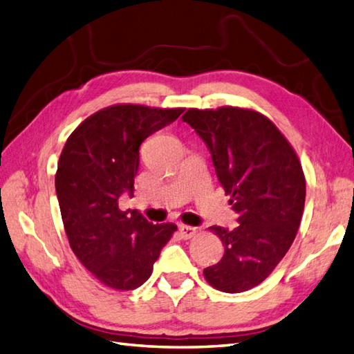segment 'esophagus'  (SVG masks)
<instances>
[{
    "instance_id": "1",
    "label": "esophagus",
    "mask_w": 354,
    "mask_h": 354,
    "mask_svg": "<svg viewBox=\"0 0 354 354\" xmlns=\"http://www.w3.org/2000/svg\"><path fill=\"white\" fill-rule=\"evenodd\" d=\"M178 231H180V235L183 236V238H192V236H195V234H196V227H194V226H187V225H180L178 226Z\"/></svg>"
}]
</instances>
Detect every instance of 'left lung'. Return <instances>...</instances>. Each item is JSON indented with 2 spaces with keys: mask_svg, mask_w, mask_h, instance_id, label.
<instances>
[{
  "mask_svg": "<svg viewBox=\"0 0 354 354\" xmlns=\"http://www.w3.org/2000/svg\"><path fill=\"white\" fill-rule=\"evenodd\" d=\"M205 142L238 226H212L225 254L204 270L226 293L254 288L290 248L305 204V177L292 146L263 114L222 107L190 109L181 118Z\"/></svg>",
  "mask_w": 354,
  "mask_h": 354,
  "instance_id": "left-lung-1",
  "label": "left lung"
}]
</instances>
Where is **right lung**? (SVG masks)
<instances>
[{
  "label": "right lung",
  "instance_id": "add662e5",
  "mask_svg": "<svg viewBox=\"0 0 354 354\" xmlns=\"http://www.w3.org/2000/svg\"><path fill=\"white\" fill-rule=\"evenodd\" d=\"M183 109L113 106L86 119L66 140L55 178L61 216L74 254L116 290L149 280L174 223L153 225L137 209L122 212L140 169V146Z\"/></svg>",
  "mask_w": 354,
  "mask_h": 354
}]
</instances>
